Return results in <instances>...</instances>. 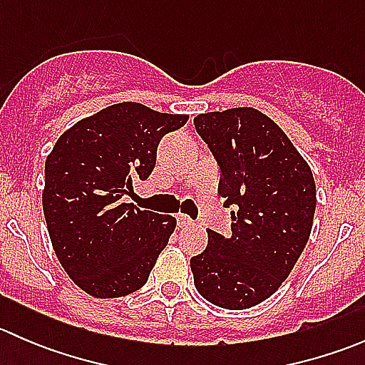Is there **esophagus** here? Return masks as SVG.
Instances as JSON below:
<instances>
[{
	"instance_id": "34e87169",
	"label": "esophagus",
	"mask_w": 365,
	"mask_h": 365,
	"mask_svg": "<svg viewBox=\"0 0 365 365\" xmlns=\"http://www.w3.org/2000/svg\"><path fill=\"white\" fill-rule=\"evenodd\" d=\"M176 220H178V226L180 227H192V226H196V220H192L189 215H185V213H180V215L176 217Z\"/></svg>"
}]
</instances>
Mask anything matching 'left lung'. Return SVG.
I'll list each match as a JSON object with an SVG mask.
<instances>
[{
    "label": "left lung",
    "instance_id": "8db88e82",
    "mask_svg": "<svg viewBox=\"0 0 365 365\" xmlns=\"http://www.w3.org/2000/svg\"><path fill=\"white\" fill-rule=\"evenodd\" d=\"M194 127L220 169L224 206H233L230 237L206 230L208 245L190 257L194 286L217 307H254L277 292L307 245L316 210L312 171L257 109L205 113Z\"/></svg>",
    "mask_w": 365,
    "mask_h": 365
}]
</instances>
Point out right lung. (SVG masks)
I'll return each mask as SVG.
<instances>
[{"mask_svg": "<svg viewBox=\"0 0 365 365\" xmlns=\"http://www.w3.org/2000/svg\"><path fill=\"white\" fill-rule=\"evenodd\" d=\"M187 120L121 102L77 121L47 157V230L61 267L88 295L125 297L148 281L176 219L121 197L152 175L160 139Z\"/></svg>", "mask_w": 365, "mask_h": 365, "instance_id": "add662e5", "label": "right lung"}]
</instances>
